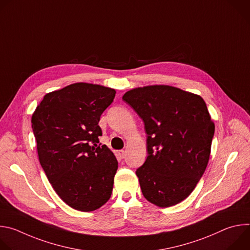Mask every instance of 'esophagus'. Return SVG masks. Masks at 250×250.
<instances>
[{
  "mask_svg": "<svg viewBox=\"0 0 250 250\" xmlns=\"http://www.w3.org/2000/svg\"><path fill=\"white\" fill-rule=\"evenodd\" d=\"M118 155L123 159V158L125 157V150H119L118 151Z\"/></svg>",
  "mask_w": 250,
  "mask_h": 250,
  "instance_id": "34e87169",
  "label": "esophagus"
}]
</instances>
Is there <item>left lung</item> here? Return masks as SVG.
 Instances as JSON below:
<instances>
[{"label":"left lung","instance_id":"obj_1","mask_svg":"<svg viewBox=\"0 0 250 250\" xmlns=\"http://www.w3.org/2000/svg\"><path fill=\"white\" fill-rule=\"evenodd\" d=\"M123 100L145 123L147 158L136 170L141 192L167 208L185 200L202 178L215 124L199 95L168 85L127 91Z\"/></svg>","mask_w":250,"mask_h":250}]
</instances>
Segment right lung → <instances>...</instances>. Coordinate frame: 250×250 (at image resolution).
<instances>
[{"mask_svg":"<svg viewBox=\"0 0 250 250\" xmlns=\"http://www.w3.org/2000/svg\"><path fill=\"white\" fill-rule=\"evenodd\" d=\"M116 90L74 83L47 93L31 117L39 159L56 194L69 207L92 211L109 201L118 170L115 154L98 146L100 117Z\"/></svg>","mask_w":250,"mask_h":250,"instance_id":"add662e5","label":"right lung"}]
</instances>
